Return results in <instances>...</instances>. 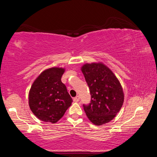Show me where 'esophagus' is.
I'll return each instance as SVG.
<instances>
[{
	"label": "esophagus",
	"mask_w": 157,
	"mask_h": 157,
	"mask_svg": "<svg viewBox=\"0 0 157 157\" xmlns=\"http://www.w3.org/2000/svg\"><path fill=\"white\" fill-rule=\"evenodd\" d=\"M79 100V96H76L75 98H73V101H74V102H78Z\"/></svg>",
	"instance_id": "1"
}]
</instances>
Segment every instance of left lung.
<instances>
[{"mask_svg":"<svg viewBox=\"0 0 157 157\" xmlns=\"http://www.w3.org/2000/svg\"><path fill=\"white\" fill-rule=\"evenodd\" d=\"M91 95V102L83 105L89 121L101 125L115 118L124 102V92L120 81L102 62L86 63L81 67Z\"/></svg>","mask_w":157,"mask_h":157,"instance_id":"1","label":"left lung"}]
</instances>
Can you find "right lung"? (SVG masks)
<instances>
[{"mask_svg": "<svg viewBox=\"0 0 157 157\" xmlns=\"http://www.w3.org/2000/svg\"><path fill=\"white\" fill-rule=\"evenodd\" d=\"M65 68L52 67L41 72L32 84L28 104L36 118L55 123L71 107L73 100L61 80Z\"/></svg>", "mask_w": 157, "mask_h": 157, "instance_id": "add662e5", "label": "right lung"}]
</instances>
